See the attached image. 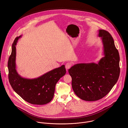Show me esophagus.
<instances>
[{
    "label": "esophagus",
    "mask_w": 128,
    "mask_h": 128,
    "mask_svg": "<svg viewBox=\"0 0 128 128\" xmlns=\"http://www.w3.org/2000/svg\"><path fill=\"white\" fill-rule=\"evenodd\" d=\"M71 66H72V64H71V63H66V64L65 65V68H66V70H68V69H69L70 67H71Z\"/></svg>",
    "instance_id": "1"
}]
</instances>
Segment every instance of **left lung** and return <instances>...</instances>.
Wrapping results in <instances>:
<instances>
[{
	"label": "left lung",
	"mask_w": 128,
	"mask_h": 128,
	"mask_svg": "<svg viewBox=\"0 0 128 128\" xmlns=\"http://www.w3.org/2000/svg\"><path fill=\"white\" fill-rule=\"evenodd\" d=\"M104 56L98 63H78L68 70L72 87L82 100L94 101L105 96L116 84L120 73V55L110 33L99 30Z\"/></svg>",
	"instance_id": "left-lung-1"
}]
</instances>
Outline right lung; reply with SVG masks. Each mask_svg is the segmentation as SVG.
<instances>
[{
	"instance_id": "right-lung-1",
	"label": "right lung",
	"mask_w": 128,
	"mask_h": 128,
	"mask_svg": "<svg viewBox=\"0 0 128 128\" xmlns=\"http://www.w3.org/2000/svg\"><path fill=\"white\" fill-rule=\"evenodd\" d=\"M22 36L15 38L12 46V54L8 63V79L13 89L23 99L29 103L42 105L53 99L57 82L66 72L65 65L56 68L36 78L22 77L16 70V46Z\"/></svg>"
}]
</instances>
